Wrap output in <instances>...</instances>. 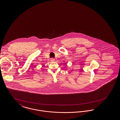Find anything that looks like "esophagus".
<instances>
[{
    "instance_id": "34e87169",
    "label": "esophagus",
    "mask_w": 120,
    "mask_h": 120,
    "mask_svg": "<svg viewBox=\"0 0 120 120\" xmlns=\"http://www.w3.org/2000/svg\"><path fill=\"white\" fill-rule=\"evenodd\" d=\"M50 61H51L52 62H54V61H55V59H53V58H51V59H50Z\"/></svg>"
}]
</instances>
